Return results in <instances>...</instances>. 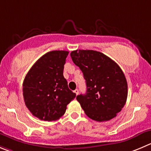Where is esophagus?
I'll return each instance as SVG.
<instances>
[{
  "label": "esophagus",
  "mask_w": 151,
  "mask_h": 151,
  "mask_svg": "<svg viewBox=\"0 0 151 151\" xmlns=\"http://www.w3.org/2000/svg\"><path fill=\"white\" fill-rule=\"evenodd\" d=\"M73 92H74V93H76V95L78 94V89H76V90H75Z\"/></svg>",
  "instance_id": "esophagus-1"
}]
</instances>
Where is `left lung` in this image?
Instances as JSON below:
<instances>
[{
    "instance_id": "8db88e82",
    "label": "left lung",
    "mask_w": 151,
    "mask_h": 151,
    "mask_svg": "<svg viewBox=\"0 0 151 151\" xmlns=\"http://www.w3.org/2000/svg\"><path fill=\"white\" fill-rule=\"evenodd\" d=\"M70 56L86 80L87 93L76 97L86 115L97 122L116 117L127 97V80L119 66L95 50H75Z\"/></svg>"
}]
</instances>
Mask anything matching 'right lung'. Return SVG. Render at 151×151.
<instances>
[{
  "label": "right lung",
  "mask_w": 151,
  "mask_h": 151,
  "mask_svg": "<svg viewBox=\"0 0 151 151\" xmlns=\"http://www.w3.org/2000/svg\"><path fill=\"white\" fill-rule=\"evenodd\" d=\"M68 54L64 50L46 53L33 64L24 78V102L32 114L39 119H58L76 97L63 75Z\"/></svg>",
  "instance_id": "add662e5"
}]
</instances>
